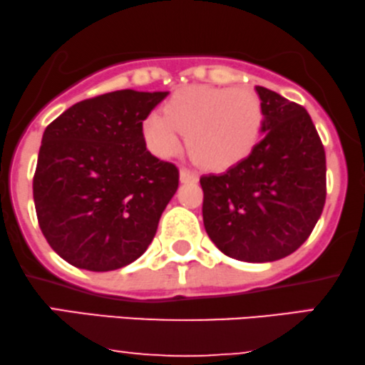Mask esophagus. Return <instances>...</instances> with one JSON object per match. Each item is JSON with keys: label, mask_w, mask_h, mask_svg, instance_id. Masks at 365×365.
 <instances>
[{"label": "esophagus", "mask_w": 365, "mask_h": 365, "mask_svg": "<svg viewBox=\"0 0 365 365\" xmlns=\"http://www.w3.org/2000/svg\"><path fill=\"white\" fill-rule=\"evenodd\" d=\"M181 181L182 182H196L197 174L189 168H181Z\"/></svg>", "instance_id": "1"}]
</instances>
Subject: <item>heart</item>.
Returning <instances> with one entry per match:
<instances>
[{
  "label": "heart",
  "mask_w": 365,
  "mask_h": 365,
  "mask_svg": "<svg viewBox=\"0 0 365 365\" xmlns=\"http://www.w3.org/2000/svg\"><path fill=\"white\" fill-rule=\"evenodd\" d=\"M264 110L262 98L250 88L191 87L154 110L142 122L149 149L160 158L176 155L182 135L189 150L210 169H228L248 158L262 139Z\"/></svg>",
  "instance_id": "b5f03b06"
}]
</instances>
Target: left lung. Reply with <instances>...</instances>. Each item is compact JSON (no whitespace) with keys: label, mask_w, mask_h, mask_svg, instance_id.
<instances>
[{"label":"left lung","mask_w":365,"mask_h":365,"mask_svg":"<svg viewBox=\"0 0 365 365\" xmlns=\"http://www.w3.org/2000/svg\"><path fill=\"white\" fill-rule=\"evenodd\" d=\"M264 135L223 174L201 176L206 233L226 257L275 262L300 248L327 196L325 150L309 112L264 87Z\"/></svg>","instance_id":"obj_1"}]
</instances>
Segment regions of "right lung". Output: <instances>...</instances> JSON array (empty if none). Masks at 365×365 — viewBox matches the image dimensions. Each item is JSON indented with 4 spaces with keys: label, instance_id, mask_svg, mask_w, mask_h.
Returning a JSON list of instances; mask_svg holds the SVG:
<instances>
[{
    "label": "right lung",
    "instance_id": "1",
    "mask_svg": "<svg viewBox=\"0 0 365 365\" xmlns=\"http://www.w3.org/2000/svg\"><path fill=\"white\" fill-rule=\"evenodd\" d=\"M165 96L108 92L75 103L45 129L33 176L38 225L73 267L122 268L154 240L179 169L149 153L142 122Z\"/></svg>",
    "mask_w": 365,
    "mask_h": 365
}]
</instances>
